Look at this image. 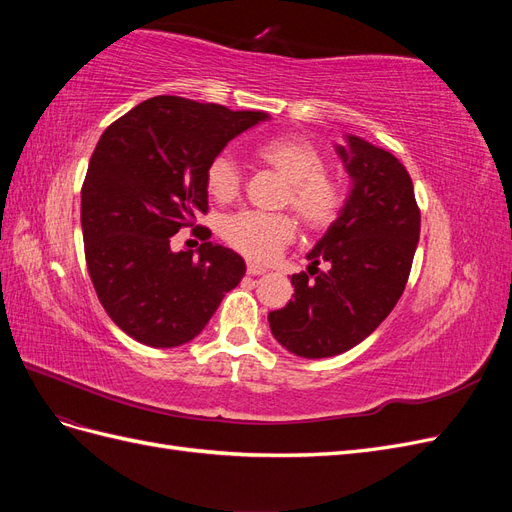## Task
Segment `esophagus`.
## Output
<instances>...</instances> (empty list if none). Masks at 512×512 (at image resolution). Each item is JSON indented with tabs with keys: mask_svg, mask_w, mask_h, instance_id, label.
I'll list each match as a JSON object with an SVG mask.
<instances>
[{
	"mask_svg": "<svg viewBox=\"0 0 512 512\" xmlns=\"http://www.w3.org/2000/svg\"><path fill=\"white\" fill-rule=\"evenodd\" d=\"M262 273H267V267L254 265V262H247V275H262Z\"/></svg>",
	"mask_w": 512,
	"mask_h": 512,
	"instance_id": "obj_1",
	"label": "esophagus"
}]
</instances>
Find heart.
Returning a JSON list of instances; mask_svg holds the SVG:
<instances>
[{"instance_id": "b5f03b06", "label": "heart", "mask_w": 512, "mask_h": 512, "mask_svg": "<svg viewBox=\"0 0 512 512\" xmlns=\"http://www.w3.org/2000/svg\"><path fill=\"white\" fill-rule=\"evenodd\" d=\"M254 156L258 162L277 170L288 188L282 203L297 211L309 230L329 228L344 211L348 192L344 183L327 173L322 151L305 136L286 134L262 141ZM205 188L215 203H230L239 196L241 173L228 156H215L205 170ZM297 222L290 213L239 211L222 222L224 241L239 254L267 262L280 254L294 239Z\"/></svg>"}]
</instances>
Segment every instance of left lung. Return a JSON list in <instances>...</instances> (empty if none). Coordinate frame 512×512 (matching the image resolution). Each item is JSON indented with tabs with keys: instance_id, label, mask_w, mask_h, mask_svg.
<instances>
[{
	"instance_id": "obj_1",
	"label": "left lung",
	"mask_w": 512,
	"mask_h": 512,
	"mask_svg": "<svg viewBox=\"0 0 512 512\" xmlns=\"http://www.w3.org/2000/svg\"><path fill=\"white\" fill-rule=\"evenodd\" d=\"M354 188L344 211L292 275V299L269 312L273 337L303 359L342 354L391 314L408 284L421 235L414 185L393 153L359 136L337 147ZM327 261L330 269L317 265Z\"/></svg>"
}]
</instances>
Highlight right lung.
<instances>
[{"label": "right lung", "mask_w": 512, "mask_h": 512, "mask_svg": "<svg viewBox=\"0 0 512 512\" xmlns=\"http://www.w3.org/2000/svg\"><path fill=\"white\" fill-rule=\"evenodd\" d=\"M267 119L179 96L149 98L104 130L81 190L85 260L117 327L151 348L188 344L245 275L243 258L204 241L199 258L169 250L207 213L205 170L237 134Z\"/></svg>", "instance_id": "add662e5"}]
</instances>
